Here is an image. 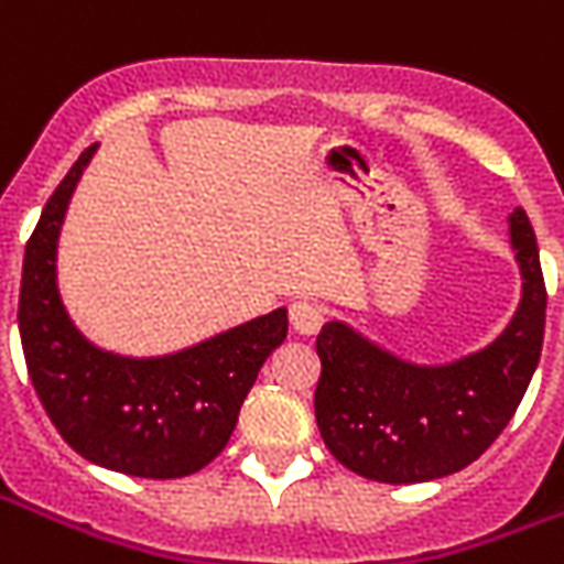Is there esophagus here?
Listing matches in <instances>:
<instances>
[{
	"instance_id": "esophagus-1",
	"label": "esophagus",
	"mask_w": 564,
	"mask_h": 564,
	"mask_svg": "<svg viewBox=\"0 0 564 564\" xmlns=\"http://www.w3.org/2000/svg\"><path fill=\"white\" fill-rule=\"evenodd\" d=\"M326 319V311L319 302H311V299H299L290 305V323L299 335H317L319 326Z\"/></svg>"
}]
</instances>
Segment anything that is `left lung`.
<instances>
[{
  "mask_svg": "<svg viewBox=\"0 0 564 564\" xmlns=\"http://www.w3.org/2000/svg\"><path fill=\"white\" fill-rule=\"evenodd\" d=\"M522 299L496 341L447 366H414L341 319L317 335L314 411L335 459L380 484H423L462 471L517 414L544 344L546 286L525 210L510 214Z\"/></svg>",
  "mask_w": 564,
  "mask_h": 564,
  "instance_id": "1",
  "label": "left lung"
}]
</instances>
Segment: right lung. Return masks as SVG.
Listing matches in <instances>:
<instances>
[{"mask_svg":"<svg viewBox=\"0 0 564 564\" xmlns=\"http://www.w3.org/2000/svg\"><path fill=\"white\" fill-rule=\"evenodd\" d=\"M93 153L96 144L68 169L26 241L18 323L30 380L56 432L84 459L129 477H186L229 444L259 368L286 338V307L150 359L87 341L56 290V241Z\"/></svg>","mask_w":564,"mask_h":564,"instance_id":"1","label":"right lung"}]
</instances>
